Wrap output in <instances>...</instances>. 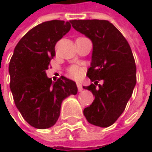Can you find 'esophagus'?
I'll return each mask as SVG.
<instances>
[{
  "label": "esophagus",
  "mask_w": 152,
  "mask_h": 152,
  "mask_svg": "<svg viewBox=\"0 0 152 152\" xmlns=\"http://www.w3.org/2000/svg\"><path fill=\"white\" fill-rule=\"evenodd\" d=\"M77 89H78V91L81 92V91L83 90V86H82V85H81L80 83H77Z\"/></svg>",
  "instance_id": "34e87169"
}]
</instances>
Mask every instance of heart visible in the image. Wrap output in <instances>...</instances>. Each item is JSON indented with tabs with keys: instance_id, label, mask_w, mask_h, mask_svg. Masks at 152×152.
<instances>
[{
	"instance_id": "heart-1",
	"label": "heart",
	"mask_w": 152,
	"mask_h": 152,
	"mask_svg": "<svg viewBox=\"0 0 152 152\" xmlns=\"http://www.w3.org/2000/svg\"><path fill=\"white\" fill-rule=\"evenodd\" d=\"M67 73L71 78L77 79V78L81 77V75L83 74V68L78 66H71L68 67Z\"/></svg>"
}]
</instances>
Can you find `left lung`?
Returning a JSON list of instances; mask_svg holds the SVG:
<instances>
[{"instance_id":"left-lung-1","label":"left lung","mask_w":152,"mask_h":152,"mask_svg":"<svg viewBox=\"0 0 152 152\" xmlns=\"http://www.w3.org/2000/svg\"><path fill=\"white\" fill-rule=\"evenodd\" d=\"M71 24L93 43L92 62L86 75L94 83L84 88L92 92L95 100L84 109V115L92 125L109 127L123 113L136 85V64L131 48L108 21L73 20Z\"/></svg>"}]
</instances>
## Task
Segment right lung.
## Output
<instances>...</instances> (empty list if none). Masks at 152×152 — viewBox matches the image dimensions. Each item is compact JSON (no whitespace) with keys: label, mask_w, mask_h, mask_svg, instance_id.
I'll list each match as a JSON object with an SVG mask.
<instances>
[{"label":"right lung","mask_w":152,"mask_h":152,"mask_svg":"<svg viewBox=\"0 0 152 152\" xmlns=\"http://www.w3.org/2000/svg\"><path fill=\"white\" fill-rule=\"evenodd\" d=\"M71 28V21L53 20L31 29L17 44L9 65L10 88L24 120L45 129L54 126L60 116L62 101L77 93L75 82L61 77L56 82L45 71L56 56L55 46Z\"/></svg>","instance_id":"obj_1"}]
</instances>
